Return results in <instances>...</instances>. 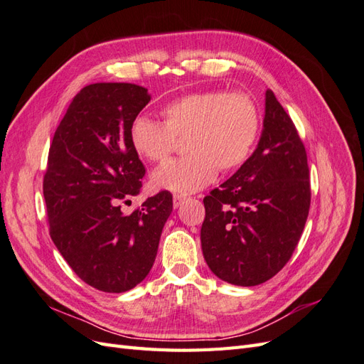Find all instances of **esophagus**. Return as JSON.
Returning a JSON list of instances; mask_svg holds the SVG:
<instances>
[{"label":"esophagus","mask_w":364,"mask_h":364,"mask_svg":"<svg viewBox=\"0 0 364 364\" xmlns=\"http://www.w3.org/2000/svg\"><path fill=\"white\" fill-rule=\"evenodd\" d=\"M185 200H186V197L182 196V194H174L173 196V205H174V208H179Z\"/></svg>","instance_id":"esophagus-1"}]
</instances>
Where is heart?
<instances>
[{"label":"heart","instance_id":"b5f03b06","mask_svg":"<svg viewBox=\"0 0 364 364\" xmlns=\"http://www.w3.org/2000/svg\"><path fill=\"white\" fill-rule=\"evenodd\" d=\"M162 123L149 117L130 126V142L138 155L162 164L183 138L188 151L153 174L158 188L194 193L220 173L241 167L249 158L259 134V109L245 92L205 91L183 95L164 105Z\"/></svg>","mask_w":364,"mask_h":364}]
</instances>
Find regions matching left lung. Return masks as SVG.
<instances>
[{"instance_id":"8db88e82","label":"left lung","mask_w":364,"mask_h":364,"mask_svg":"<svg viewBox=\"0 0 364 364\" xmlns=\"http://www.w3.org/2000/svg\"><path fill=\"white\" fill-rule=\"evenodd\" d=\"M310 203L304 142L267 90L258 147L232 178L203 199L200 240L209 269L241 287L269 281L291 258Z\"/></svg>"}]
</instances>
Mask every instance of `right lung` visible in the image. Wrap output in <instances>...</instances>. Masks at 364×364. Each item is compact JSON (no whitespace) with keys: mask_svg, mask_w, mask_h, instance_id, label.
<instances>
[{"mask_svg":"<svg viewBox=\"0 0 364 364\" xmlns=\"http://www.w3.org/2000/svg\"><path fill=\"white\" fill-rule=\"evenodd\" d=\"M150 102L134 83H94L77 94L50 146L43 176L50 235L82 281L123 293L155 262L173 196L161 191L129 215L119 202L139 194L146 168L130 126Z\"/></svg>","mask_w":364,"mask_h":364,"instance_id":"right-lung-1","label":"right lung"}]
</instances>
